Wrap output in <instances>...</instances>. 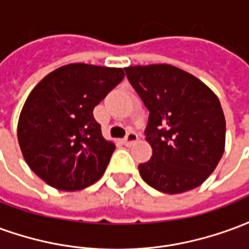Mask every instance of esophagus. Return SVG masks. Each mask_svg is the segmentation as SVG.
Returning a JSON list of instances; mask_svg holds the SVG:
<instances>
[{
	"label": "esophagus",
	"instance_id": "34e87169",
	"mask_svg": "<svg viewBox=\"0 0 249 249\" xmlns=\"http://www.w3.org/2000/svg\"><path fill=\"white\" fill-rule=\"evenodd\" d=\"M139 140V136H137V133L136 132H133V130H129L128 133H126V136H125L124 139V144L125 145H132L133 142H136V141Z\"/></svg>",
	"mask_w": 249,
	"mask_h": 249
}]
</instances>
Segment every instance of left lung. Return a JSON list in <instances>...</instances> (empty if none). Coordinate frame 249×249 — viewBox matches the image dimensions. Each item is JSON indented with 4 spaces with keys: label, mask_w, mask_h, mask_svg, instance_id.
I'll return each mask as SVG.
<instances>
[{
    "label": "left lung",
    "mask_w": 249,
    "mask_h": 249,
    "mask_svg": "<svg viewBox=\"0 0 249 249\" xmlns=\"http://www.w3.org/2000/svg\"><path fill=\"white\" fill-rule=\"evenodd\" d=\"M125 73L149 110L145 136L153 155L139 165L142 180L169 195L203 184L224 153L225 119L219 98L176 66H129Z\"/></svg>",
    "instance_id": "obj_1"
}]
</instances>
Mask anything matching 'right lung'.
I'll use <instances>...</instances> for the list:
<instances>
[{"label":"right lung","instance_id":"1","mask_svg":"<svg viewBox=\"0 0 249 249\" xmlns=\"http://www.w3.org/2000/svg\"><path fill=\"white\" fill-rule=\"evenodd\" d=\"M123 78V69L71 64L32 90L17 135L25 161L46 184L78 191L103 176L116 146L103 137L93 109Z\"/></svg>","mask_w":249,"mask_h":249}]
</instances>
